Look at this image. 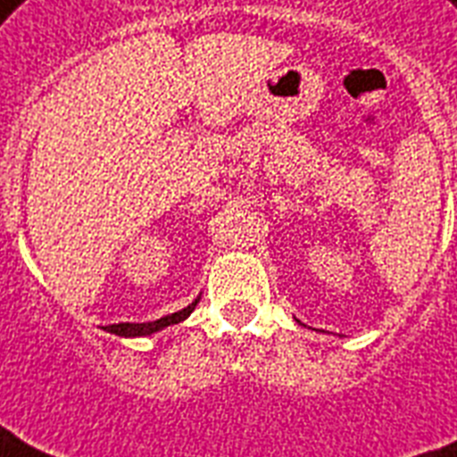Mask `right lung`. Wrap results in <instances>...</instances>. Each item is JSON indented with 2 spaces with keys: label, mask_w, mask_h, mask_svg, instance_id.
<instances>
[{
  "label": "right lung",
  "mask_w": 457,
  "mask_h": 457,
  "mask_svg": "<svg viewBox=\"0 0 457 457\" xmlns=\"http://www.w3.org/2000/svg\"><path fill=\"white\" fill-rule=\"evenodd\" d=\"M196 297L194 302H191L187 309H182V312H174L170 313V316H162V319H158V321H148V323H112V326H104V330L107 333H114V336H121V337H141V336H153V333H158V330L167 328V326H172V323H179L184 321L187 316H189L194 309H196L198 304Z\"/></svg>",
  "instance_id": "obj_1"
}]
</instances>
